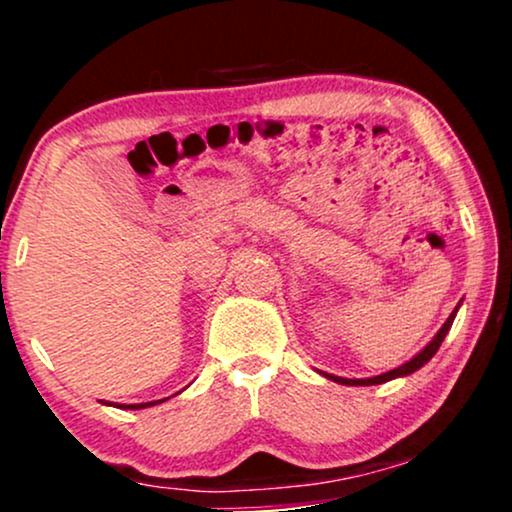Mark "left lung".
I'll use <instances>...</instances> for the list:
<instances>
[{"label":"left lung","instance_id":"obj_1","mask_svg":"<svg viewBox=\"0 0 512 512\" xmlns=\"http://www.w3.org/2000/svg\"><path fill=\"white\" fill-rule=\"evenodd\" d=\"M457 310H459V305L454 307V312L450 314V317H447L443 328H440V331L436 333V338H433V340L429 342V345H426V347L422 349V352H419V354L415 356V359H410L408 363H403V366L389 370V373H382V375H377V377H368V380H347V377H335V375H326V373H324V375L328 377V380H333V382H338V384H352V387H370V384H382V382L394 380V377H405V375L415 373V370L422 368L426 361H431V356L438 352L440 342L445 340V335H447V331H450L454 317H457Z\"/></svg>","mask_w":512,"mask_h":512}]
</instances>
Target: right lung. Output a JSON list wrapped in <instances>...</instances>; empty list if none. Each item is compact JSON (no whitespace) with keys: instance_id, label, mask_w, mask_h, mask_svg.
<instances>
[{"instance_id":"obj_1","label":"right lung","mask_w":512,"mask_h":512,"mask_svg":"<svg viewBox=\"0 0 512 512\" xmlns=\"http://www.w3.org/2000/svg\"><path fill=\"white\" fill-rule=\"evenodd\" d=\"M156 403H163V401H153V403H139V405H118V408H130V410H142V408H149V405H156Z\"/></svg>"}]
</instances>
